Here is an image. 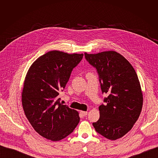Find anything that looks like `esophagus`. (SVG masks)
Here are the masks:
<instances>
[{"instance_id":"1","label":"esophagus","mask_w":158,"mask_h":158,"mask_svg":"<svg viewBox=\"0 0 158 158\" xmlns=\"http://www.w3.org/2000/svg\"><path fill=\"white\" fill-rule=\"evenodd\" d=\"M80 114H82V116L85 117V116H86V115H87L88 112H87V111H80Z\"/></svg>"}]
</instances>
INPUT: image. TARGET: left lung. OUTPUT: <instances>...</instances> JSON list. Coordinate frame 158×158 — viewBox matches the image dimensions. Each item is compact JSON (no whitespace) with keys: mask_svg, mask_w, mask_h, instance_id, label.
Listing matches in <instances>:
<instances>
[{"mask_svg":"<svg viewBox=\"0 0 158 158\" xmlns=\"http://www.w3.org/2000/svg\"><path fill=\"white\" fill-rule=\"evenodd\" d=\"M85 57L96 68L103 93L109 94L99 107L100 117L93 123L99 134L109 140L118 139L131 130L143 106L140 81L131 64L118 52L108 51Z\"/></svg>","mask_w":158,"mask_h":158,"instance_id":"left-lung-1","label":"left lung"}]
</instances>
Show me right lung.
I'll return each mask as SVG.
<instances>
[{"instance_id":"1","label":"right lung","mask_w":158,"mask_h":158,"mask_svg":"<svg viewBox=\"0 0 158 158\" xmlns=\"http://www.w3.org/2000/svg\"><path fill=\"white\" fill-rule=\"evenodd\" d=\"M83 55L51 51L33 62L26 74L22 92L23 111L34 130L47 139H63L79 123V113L60 103L58 95Z\"/></svg>"}]
</instances>
